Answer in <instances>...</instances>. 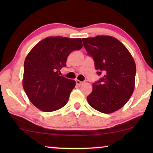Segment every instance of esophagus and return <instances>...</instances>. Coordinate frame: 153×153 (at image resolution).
Wrapping results in <instances>:
<instances>
[{"instance_id":"esophagus-1","label":"esophagus","mask_w":153,"mask_h":153,"mask_svg":"<svg viewBox=\"0 0 153 153\" xmlns=\"http://www.w3.org/2000/svg\"><path fill=\"white\" fill-rule=\"evenodd\" d=\"M76 85H81L83 83V82H82V81H79V80H76Z\"/></svg>"}]
</instances>
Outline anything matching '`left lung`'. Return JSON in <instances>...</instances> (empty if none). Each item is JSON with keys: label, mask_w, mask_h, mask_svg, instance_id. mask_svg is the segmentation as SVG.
<instances>
[{"label": "left lung", "mask_w": 153, "mask_h": 153, "mask_svg": "<svg viewBox=\"0 0 153 153\" xmlns=\"http://www.w3.org/2000/svg\"><path fill=\"white\" fill-rule=\"evenodd\" d=\"M82 40L88 54L93 58L97 74L104 75L93 84L88 102L104 114L116 111L128 102L134 90V60L125 45L114 37L98 35Z\"/></svg>", "instance_id": "1"}]
</instances>
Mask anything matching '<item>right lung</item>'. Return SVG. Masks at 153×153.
Listing matches in <instances>:
<instances>
[{
	"instance_id": "1",
	"label": "right lung",
	"mask_w": 153,
	"mask_h": 153,
	"mask_svg": "<svg viewBox=\"0 0 153 153\" xmlns=\"http://www.w3.org/2000/svg\"><path fill=\"white\" fill-rule=\"evenodd\" d=\"M83 47L81 38L48 37L27 55L23 87L33 105L44 112L58 110L68 103L74 80L60 76L71 52Z\"/></svg>"
}]
</instances>
